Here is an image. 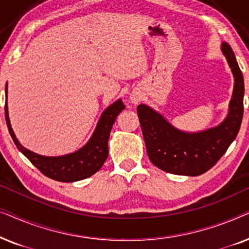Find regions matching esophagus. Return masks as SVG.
<instances>
[{"instance_id":"34e87169","label":"esophagus","mask_w":249,"mask_h":249,"mask_svg":"<svg viewBox=\"0 0 249 249\" xmlns=\"http://www.w3.org/2000/svg\"><path fill=\"white\" fill-rule=\"evenodd\" d=\"M130 100H131V102L132 103H135V104H137L139 101H141V95L139 94H137V93H135V94H132L131 96H130Z\"/></svg>"}]
</instances>
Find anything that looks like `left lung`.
Returning a JSON list of instances; mask_svg holds the SVG:
<instances>
[{
	"label": "left lung",
	"mask_w": 249,
	"mask_h": 249,
	"mask_svg": "<svg viewBox=\"0 0 249 249\" xmlns=\"http://www.w3.org/2000/svg\"><path fill=\"white\" fill-rule=\"evenodd\" d=\"M234 77L229 114L222 124L209 130L187 134L172 127L147 105L137 107L146 151L151 162L163 171L180 176H199L216 164L239 132L244 114V77L232 49L221 47Z\"/></svg>",
	"instance_id": "obj_1"
}]
</instances>
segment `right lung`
<instances>
[{
    "mask_svg": "<svg viewBox=\"0 0 249 249\" xmlns=\"http://www.w3.org/2000/svg\"><path fill=\"white\" fill-rule=\"evenodd\" d=\"M5 93H8L5 86ZM125 107L124 102L118 100L103 112L89 142L79 151L57 158H47L28 151L18 142L10 124L8 105L5 102V121L9 132L17 148L36 166L44 176L62 182H73L86 179L96 173L103 166L108 155L107 141L115 119Z\"/></svg>",
    "mask_w": 249,
    "mask_h": 249,
    "instance_id": "obj_1",
    "label": "right lung"
}]
</instances>
